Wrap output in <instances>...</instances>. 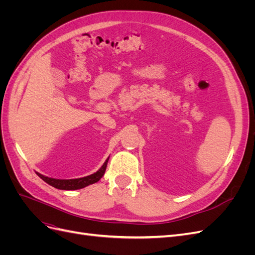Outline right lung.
Wrapping results in <instances>:
<instances>
[{
  "label": "right lung",
  "instance_id": "1",
  "mask_svg": "<svg viewBox=\"0 0 255 255\" xmlns=\"http://www.w3.org/2000/svg\"><path fill=\"white\" fill-rule=\"evenodd\" d=\"M110 158V157H109ZM109 158L105 160V163L103 166L99 169L97 172L94 174H90L88 176H84L80 177V179H71V180H59V179H52V177L49 176H44L40 173H38V176L42 179L45 183H48L51 186L55 187L57 189H63V190H75V189H81L88 186V185L95 184L97 183L101 177L104 175L105 170H106V166H107V161H109Z\"/></svg>",
  "mask_w": 255,
  "mask_h": 255
}]
</instances>
